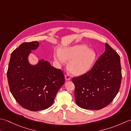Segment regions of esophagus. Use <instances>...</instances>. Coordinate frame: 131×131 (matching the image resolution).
Listing matches in <instances>:
<instances>
[{"instance_id": "esophagus-1", "label": "esophagus", "mask_w": 131, "mask_h": 131, "mask_svg": "<svg viewBox=\"0 0 131 131\" xmlns=\"http://www.w3.org/2000/svg\"><path fill=\"white\" fill-rule=\"evenodd\" d=\"M65 79L66 80H70L71 79V75L67 73L65 75Z\"/></svg>"}]
</instances>
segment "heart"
Returning a JSON list of instances; mask_svg holds the SVG:
<instances>
[{"mask_svg":"<svg viewBox=\"0 0 131 131\" xmlns=\"http://www.w3.org/2000/svg\"><path fill=\"white\" fill-rule=\"evenodd\" d=\"M96 57L95 52L84 44L61 49L60 52L54 53V59L58 63L63 64L66 60L69 61L68 70L77 76L82 75L90 70Z\"/></svg>","mask_w":131,"mask_h":131,"instance_id":"1","label":"heart"}]
</instances>
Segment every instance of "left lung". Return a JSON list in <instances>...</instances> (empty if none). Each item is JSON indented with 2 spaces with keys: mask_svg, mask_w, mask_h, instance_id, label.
<instances>
[{
  "mask_svg": "<svg viewBox=\"0 0 131 131\" xmlns=\"http://www.w3.org/2000/svg\"><path fill=\"white\" fill-rule=\"evenodd\" d=\"M105 48L90 70L72 79L75 102L81 108L97 110L107 106L121 87L120 56L108 44Z\"/></svg>",
  "mask_w": 131,
  "mask_h": 131,
  "instance_id": "8db88e82",
  "label": "left lung"
}]
</instances>
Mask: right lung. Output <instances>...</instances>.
Returning a JSON list of instances; mask_svg holds the SVG:
<instances>
[{
	"mask_svg": "<svg viewBox=\"0 0 131 131\" xmlns=\"http://www.w3.org/2000/svg\"><path fill=\"white\" fill-rule=\"evenodd\" d=\"M38 46L37 41L22 43L11 53L7 70L13 97L22 107L34 112L51 106L65 83L63 71L48 61L41 60L36 65L29 63V54Z\"/></svg>",
	"mask_w": 131,
	"mask_h": 131,
	"instance_id": "right-lung-1",
	"label": "right lung"
}]
</instances>
